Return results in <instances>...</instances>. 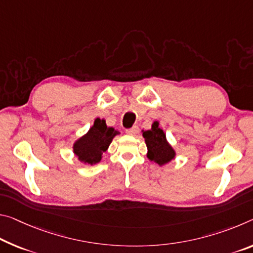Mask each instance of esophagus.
<instances>
[{"mask_svg":"<svg viewBox=\"0 0 253 253\" xmlns=\"http://www.w3.org/2000/svg\"><path fill=\"white\" fill-rule=\"evenodd\" d=\"M138 127L137 126H133L131 128H129V129H127L126 130V133L128 134V135H131V136H134V135H136L138 133Z\"/></svg>","mask_w":253,"mask_h":253,"instance_id":"1","label":"esophagus"}]
</instances>
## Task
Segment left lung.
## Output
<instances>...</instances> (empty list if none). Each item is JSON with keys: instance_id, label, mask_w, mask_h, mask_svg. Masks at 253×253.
<instances>
[{"instance_id": "1", "label": "left lung", "mask_w": 253, "mask_h": 253, "mask_svg": "<svg viewBox=\"0 0 253 253\" xmlns=\"http://www.w3.org/2000/svg\"><path fill=\"white\" fill-rule=\"evenodd\" d=\"M143 137L145 138L147 146L148 160L162 167L174 159L175 152L168 143L166 134L163 129L159 127L158 122L152 124L151 129L143 130Z\"/></svg>"}]
</instances>
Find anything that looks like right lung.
<instances>
[{
    "mask_svg": "<svg viewBox=\"0 0 253 253\" xmlns=\"http://www.w3.org/2000/svg\"><path fill=\"white\" fill-rule=\"evenodd\" d=\"M118 134V130L106 125L105 119L97 118L89 131L73 144L74 154L83 163L97 164L101 161L102 154L108 150L112 138Z\"/></svg>",
    "mask_w": 253,
    "mask_h": 253,
    "instance_id": "add662e5",
    "label": "right lung"
}]
</instances>
